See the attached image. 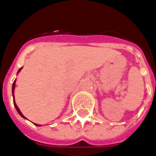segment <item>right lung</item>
Listing matches in <instances>:
<instances>
[{"label":"right lung","instance_id":"1","mask_svg":"<svg viewBox=\"0 0 156 156\" xmlns=\"http://www.w3.org/2000/svg\"><path fill=\"white\" fill-rule=\"evenodd\" d=\"M21 69H22V68H20V69H18V72H20ZM15 81H16V80H15ZM15 81L13 82V89H12V92H13V104H14V106H15V108L17 109V111H18V113L20 114L21 116H23V118H26L25 116H23V113L21 112V111H20V110H19V108H18V106L16 105L15 102H14V95H13V91H14V88H15ZM35 126H39V125H36V124H35Z\"/></svg>","mask_w":156,"mask_h":156}]
</instances>
